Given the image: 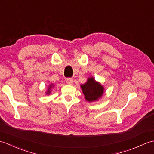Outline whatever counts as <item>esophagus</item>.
Returning <instances> with one entry per match:
<instances>
[{"instance_id": "obj_1", "label": "esophagus", "mask_w": 154, "mask_h": 154, "mask_svg": "<svg viewBox=\"0 0 154 154\" xmlns=\"http://www.w3.org/2000/svg\"><path fill=\"white\" fill-rule=\"evenodd\" d=\"M66 81H67V84L71 85V84H73V78H67Z\"/></svg>"}]
</instances>
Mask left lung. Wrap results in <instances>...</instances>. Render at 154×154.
<instances>
[{
    "instance_id": "obj_1",
    "label": "left lung",
    "mask_w": 154,
    "mask_h": 154,
    "mask_svg": "<svg viewBox=\"0 0 154 154\" xmlns=\"http://www.w3.org/2000/svg\"><path fill=\"white\" fill-rule=\"evenodd\" d=\"M83 93L87 101L97 100L103 93L104 89L99 83L96 82L93 77L89 78L86 83L81 85Z\"/></svg>"
}]
</instances>
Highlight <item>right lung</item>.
<instances>
[{"label": "right lung", "mask_w": 154, "mask_h": 154, "mask_svg": "<svg viewBox=\"0 0 154 154\" xmlns=\"http://www.w3.org/2000/svg\"><path fill=\"white\" fill-rule=\"evenodd\" d=\"M51 87L50 86V88H49V89H48V94H49V93H50V88H51Z\"/></svg>", "instance_id": "1"}]
</instances>
